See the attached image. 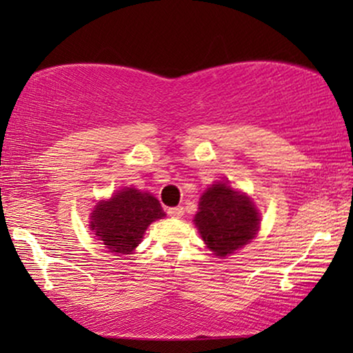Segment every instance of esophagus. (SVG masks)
<instances>
[{"label": "esophagus", "mask_w": 353, "mask_h": 353, "mask_svg": "<svg viewBox=\"0 0 353 353\" xmlns=\"http://www.w3.org/2000/svg\"><path fill=\"white\" fill-rule=\"evenodd\" d=\"M167 214L172 216V219H180L183 216V207H172V209L167 210Z\"/></svg>", "instance_id": "obj_1"}]
</instances>
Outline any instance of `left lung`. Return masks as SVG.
<instances>
[{
  "mask_svg": "<svg viewBox=\"0 0 353 353\" xmlns=\"http://www.w3.org/2000/svg\"><path fill=\"white\" fill-rule=\"evenodd\" d=\"M194 225L207 248L219 257H226L255 238L260 215L245 192L216 181L202 192Z\"/></svg>",
  "mask_w": 353,
  "mask_h": 353,
  "instance_id": "1",
  "label": "left lung"
}]
</instances>
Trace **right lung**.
I'll return each instance as SVG.
<instances>
[{
    "instance_id": "obj_1",
    "label": "right lung",
    "mask_w": 353,
    "mask_h": 353,
    "mask_svg": "<svg viewBox=\"0 0 353 353\" xmlns=\"http://www.w3.org/2000/svg\"><path fill=\"white\" fill-rule=\"evenodd\" d=\"M165 216L159 201L137 188H123L91 212L90 228L109 252L130 254L141 243L148 226Z\"/></svg>"
}]
</instances>
